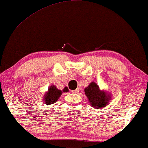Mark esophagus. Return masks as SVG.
<instances>
[{"mask_svg":"<svg viewBox=\"0 0 148 148\" xmlns=\"http://www.w3.org/2000/svg\"><path fill=\"white\" fill-rule=\"evenodd\" d=\"M79 89L77 88V89H76V90H74V91H72V92H73V93H77V92H79Z\"/></svg>","mask_w":148,"mask_h":148,"instance_id":"1","label":"esophagus"}]
</instances>
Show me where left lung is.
<instances>
[{
	"instance_id": "obj_1",
	"label": "left lung",
	"mask_w": 148,
	"mask_h": 148,
	"mask_svg": "<svg viewBox=\"0 0 148 148\" xmlns=\"http://www.w3.org/2000/svg\"><path fill=\"white\" fill-rule=\"evenodd\" d=\"M89 104L95 109H102L112 101V95L100 89L98 85L92 82L84 89Z\"/></svg>"
}]
</instances>
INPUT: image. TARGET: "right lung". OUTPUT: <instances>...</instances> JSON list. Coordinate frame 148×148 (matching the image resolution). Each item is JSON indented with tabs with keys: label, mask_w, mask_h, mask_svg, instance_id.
I'll list each match as a JSON object with an SVG mask.
<instances>
[{
	"label": "right lung",
	"mask_w": 148,
	"mask_h": 148,
	"mask_svg": "<svg viewBox=\"0 0 148 148\" xmlns=\"http://www.w3.org/2000/svg\"><path fill=\"white\" fill-rule=\"evenodd\" d=\"M68 87H64L62 91L58 89L55 85H51L48 87V90L44 95V103L45 104L51 105L57 101L61 96L62 92H69Z\"/></svg>",
	"instance_id": "right-lung-1"
}]
</instances>
